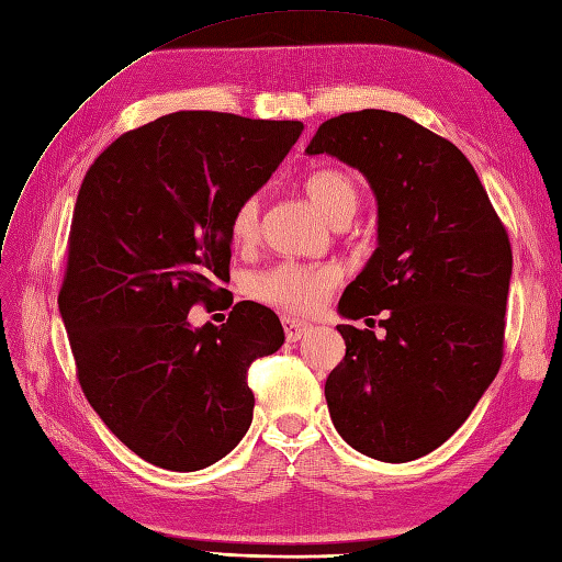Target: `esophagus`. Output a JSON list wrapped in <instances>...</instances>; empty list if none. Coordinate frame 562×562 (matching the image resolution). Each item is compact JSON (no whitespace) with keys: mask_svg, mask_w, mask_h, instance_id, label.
<instances>
[{"mask_svg":"<svg viewBox=\"0 0 562 562\" xmlns=\"http://www.w3.org/2000/svg\"><path fill=\"white\" fill-rule=\"evenodd\" d=\"M281 324H283L288 342H297L312 330L310 322H302V318H295V316H281Z\"/></svg>","mask_w":562,"mask_h":562,"instance_id":"34e87169","label":"esophagus"}]
</instances>
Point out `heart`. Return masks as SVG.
I'll list each match as a JSON object with an SVG mask.
<instances>
[{
  "instance_id": "obj_1",
  "label": "heart",
  "mask_w": 562,
  "mask_h": 562,
  "mask_svg": "<svg viewBox=\"0 0 562 562\" xmlns=\"http://www.w3.org/2000/svg\"><path fill=\"white\" fill-rule=\"evenodd\" d=\"M307 199L322 210L330 224H347L359 210L361 189L359 181L345 170H318L305 179ZM260 232V199L246 195L229 220V234L236 246H250ZM340 271L333 265H300L279 262L248 283L250 295L269 302V305L291 312H314L324 305L333 285L338 283Z\"/></svg>"
}]
</instances>
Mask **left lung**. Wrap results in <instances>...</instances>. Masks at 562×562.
<instances>
[{
  "label": "left lung",
  "mask_w": 562,
  "mask_h": 562,
  "mask_svg": "<svg viewBox=\"0 0 562 562\" xmlns=\"http://www.w3.org/2000/svg\"><path fill=\"white\" fill-rule=\"evenodd\" d=\"M307 156L359 170L378 203V248L338 312L390 310L383 338L340 324L345 359L326 381L330 420L385 463L426 457L457 432L502 367L513 252L470 160L390 111L330 117Z\"/></svg>",
  "instance_id": "8db88e82"
}]
</instances>
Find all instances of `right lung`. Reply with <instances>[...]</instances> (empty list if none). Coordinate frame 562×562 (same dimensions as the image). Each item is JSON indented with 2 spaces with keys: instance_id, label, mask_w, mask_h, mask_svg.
<instances>
[{
  "instance_id": "add662e5",
  "label": "right lung",
  "mask_w": 562,
  "mask_h": 562,
  "mask_svg": "<svg viewBox=\"0 0 562 562\" xmlns=\"http://www.w3.org/2000/svg\"><path fill=\"white\" fill-rule=\"evenodd\" d=\"M302 130L179 111L120 136L85 175L58 312L85 397L158 468H207L250 428L248 369L283 345L279 316L244 300L226 324L191 328L189 310L224 293L232 212Z\"/></svg>"
}]
</instances>
